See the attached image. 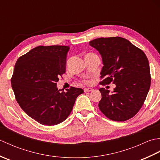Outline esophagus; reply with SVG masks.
Wrapping results in <instances>:
<instances>
[{"instance_id":"obj_1","label":"esophagus","mask_w":160,"mask_h":160,"mask_svg":"<svg viewBox=\"0 0 160 160\" xmlns=\"http://www.w3.org/2000/svg\"><path fill=\"white\" fill-rule=\"evenodd\" d=\"M92 91H93V89H91V88H84V92H90Z\"/></svg>"}]
</instances>
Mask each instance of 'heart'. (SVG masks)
<instances>
[{
  "instance_id": "heart-1",
  "label": "heart",
  "mask_w": 160,
  "mask_h": 160,
  "mask_svg": "<svg viewBox=\"0 0 160 160\" xmlns=\"http://www.w3.org/2000/svg\"><path fill=\"white\" fill-rule=\"evenodd\" d=\"M83 82L85 83V84H88V83L89 82V81L88 80H83Z\"/></svg>"
}]
</instances>
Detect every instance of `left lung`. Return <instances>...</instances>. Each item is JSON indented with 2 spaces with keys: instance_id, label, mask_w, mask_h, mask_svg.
<instances>
[{
  "instance_id": "left-lung-1",
  "label": "left lung",
  "mask_w": 160,
  "mask_h": 160,
  "mask_svg": "<svg viewBox=\"0 0 160 160\" xmlns=\"http://www.w3.org/2000/svg\"><path fill=\"white\" fill-rule=\"evenodd\" d=\"M102 58L100 84L113 83V93L100 88V110L111 120L124 122L136 115L151 87L148 60L143 51L122 37L99 38L89 42Z\"/></svg>"
}]
</instances>
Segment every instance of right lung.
I'll list each match as a JSON object with an SVG mask.
<instances>
[{
    "mask_svg": "<svg viewBox=\"0 0 160 160\" xmlns=\"http://www.w3.org/2000/svg\"><path fill=\"white\" fill-rule=\"evenodd\" d=\"M69 47L38 46L16 61L11 78L16 100L29 117L46 126L58 124L70 115L84 91L71 87L64 92L57 82L66 71Z\"/></svg>",
    "mask_w": 160,
    "mask_h": 160,
    "instance_id": "right-lung-1",
    "label": "right lung"
}]
</instances>
